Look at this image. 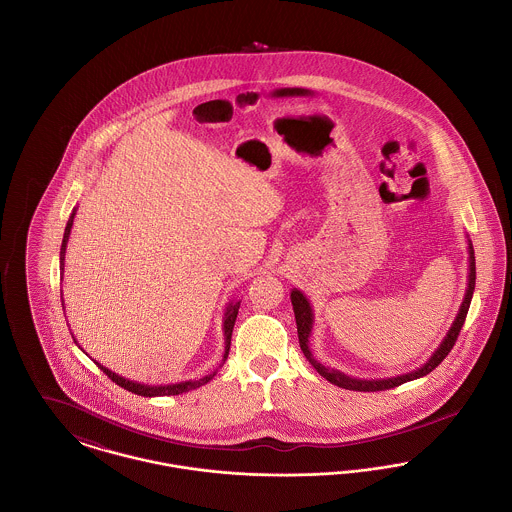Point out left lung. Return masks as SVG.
<instances>
[{
	"label": "left lung",
	"instance_id": "8db88e82",
	"mask_svg": "<svg viewBox=\"0 0 512 512\" xmlns=\"http://www.w3.org/2000/svg\"><path fill=\"white\" fill-rule=\"evenodd\" d=\"M474 286H476V259H474V247H472V242L468 240V286H466V293H464L461 309H459V313H457V318L453 320V324H451L447 336L439 343V347L432 353V357H430L424 365L420 366V368L411 370V372H407V374H401V376L384 378V380H359V378H351V376L343 374V372L336 370V368H328V366L318 363L317 359L313 357L311 349H309V338H311V330H313V322H315L313 307H311L309 299L303 295V292H299L297 288H293L290 297H292L293 313H295V324H297V336H299L301 351H303V355L307 357V361L315 366V370H317L322 378H326L330 384H334V386H338V388H343V390L382 391L397 388V386H401V384H405V382H411V380H416V378H422V376L430 374V372L449 355V351L453 349L455 341L459 338V332H461V328H463L464 318H466L470 301H472Z\"/></svg>",
	"mask_w": 512,
	"mask_h": 512
}]
</instances>
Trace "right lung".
I'll use <instances>...</instances> for the list:
<instances>
[{
	"instance_id": "obj_1",
	"label": "right lung",
	"mask_w": 512,
	"mask_h": 512,
	"mask_svg": "<svg viewBox=\"0 0 512 512\" xmlns=\"http://www.w3.org/2000/svg\"><path fill=\"white\" fill-rule=\"evenodd\" d=\"M74 215H76V209H73L71 217L67 220V226H65V234H63V244H61V253H59V270H61V280H63V268H65V253H67V242H69V236H71V228H73ZM61 301H63V295H61ZM238 309H240V301H230L226 311H224V317H222V330H224V355H222V363L226 361L228 357V351H230V340H232V330H234V322L238 317ZM74 340V336H73ZM76 343V340H74ZM80 347V345H78ZM82 349V347H80ZM84 351V349H82ZM96 365L124 390L132 391L136 395H144V397H161V395H180V393H186V391L195 390L199 386H205L207 382L213 380V376L217 374L211 372L203 378H197V380H186V382H178V384H167V386H147V384H140V382H134V380H128V378H122L117 372L109 370L107 366L101 365L98 361H94Z\"/></svg>"
}]
</instances>
